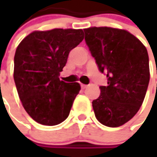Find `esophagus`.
<instances>
[{"mask_svg":"<svg viewBox=\"0 0 157 157\" xmlns=\"http://www.w3.org/2000/svg\"><path fill=\"white\" fill-rule=\"evenodd\" d=\"M87 85H81L82 89H86V88H87Z\"/></svg>","mask_w":157,"mask_h":157,"instance_id":"esophagus-1","label":"esophagus"}]
</instances>
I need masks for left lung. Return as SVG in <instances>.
<instances>
[{
    "label": "left lung",
    "instance_id": "obj_1",
    "mask_svg": "<svg viewBox=\"0 0 157 157\" xmlns=\"http://www.w3.org/2000/svg\"><path fill=\"white\" fill-rule=\"evenodd\" d=\"M85 40L99 70L106 73L107 86H100L93 101L100 123L116 128L139 111L149 83L146 47L127 30L110 27L85 29Z\"/></svg>",
    "mask_w": 157,
    "mask_h": 157
}]
</instances>
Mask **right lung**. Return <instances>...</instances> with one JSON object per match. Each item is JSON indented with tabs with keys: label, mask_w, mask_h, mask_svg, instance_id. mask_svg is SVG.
<instances>
[{
	"label": "right lung",
	"mask_w": 157,
	"mask_h": 157,
	"mask_svg": "<svg viewBox=\"0 0 157 157\" xmlns=\"http://www.w3.org/2000/svg\"><path fill=\"white\" fill-rule=\"evenodd\" d=\"M84 39L82 29L34 31L20 43L14 58V79L25 111L36 122L55 126L68 117L78 83L59 79L70 52Z\"/></svg>",
	"instance_id": "add662e5"
}]
</instances>
